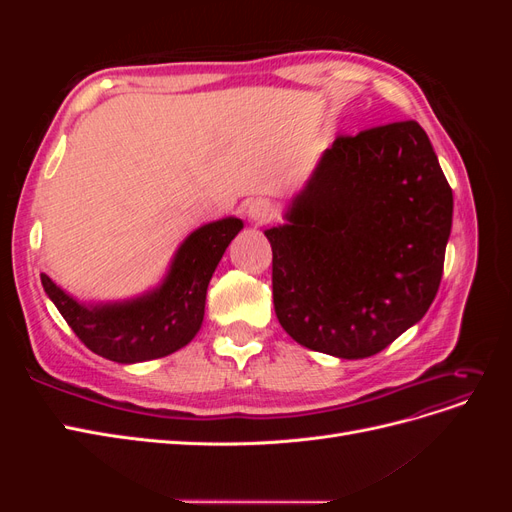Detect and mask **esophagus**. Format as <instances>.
I'll list each match as a JSON object with an SVG mask.
<instances>
[{"instance_id": "obj_1", "label": "esophagus", "mask_w": 512, "mask_h": 512, "mask_svg": "<svg viewBox=\"0 0 512 512\" xmlns=\"http://www.w3.org/2000/svg\"><path fill=\"white\" fill-rule=\"evenodd\" d=\"M275 205L267 198H254L250 205H247V218L256 224H267L275 218Z\"/></svg>"}]
</instances>
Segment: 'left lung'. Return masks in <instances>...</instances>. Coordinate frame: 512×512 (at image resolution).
<instances>
[{"label":"left lung","instance_id":"1","mask_svg":"<svg viewBox=\"0 0 512 512\" xmlns=\"http://www.w3.org/2000/svg\"><path fill=\"white\" fill-rule=\"evenodd\" d=\"M451 224L453 190L416 121L337 136L286 224L265 230L277 320L309 350L378 354L436 299Z\"/></svg>","mask_w":512,"mask_h":512}]
</instances>
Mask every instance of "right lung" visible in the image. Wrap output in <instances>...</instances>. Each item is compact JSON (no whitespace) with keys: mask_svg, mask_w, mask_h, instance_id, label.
I'll return each instance as SVG.
<instances>
[{"mask_svg":"<svg viewBox=\"0 0 512 512\" xmlns=\"http://www.w3.org/2000/svg\"><path fill=\"white\" fill-rule=\"evenodd\" d=\"M243 222L224 218L196 228L170 262L162 284L130 301L79 303L49 275L44 292L81 342L115 363H143L188 346L205 316L211 275Z\"/></svg>","mask_w":512,"mask_h":512,"instance_id":"obj_1","label":"right lung"}]
</instances>
